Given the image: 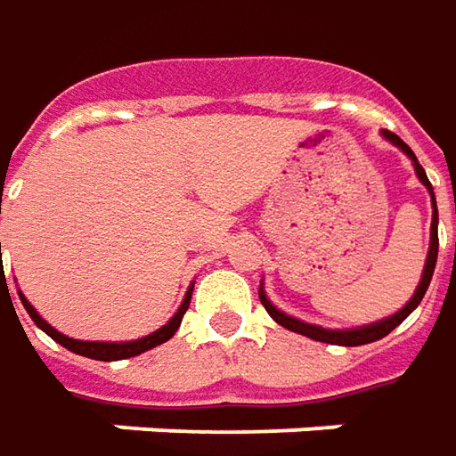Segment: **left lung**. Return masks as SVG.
I'll list each match as a JSON object with an SVG mask.
<instances>
[{"label":"left lung","mask_w":456,"mask_h":456,"mask_svg":"<svg viewBox=\"0 0 456 456\" xmlns=\"http://www.w3.org/2000/svg\"><path fill=\"white\" fill-rule=\"evenodd\" d=\"M382 137L389 142V144H395L397 150H402L407 157L411 159V167H414V172H417V179L422 182L427 191H429V197H432V227H429V249H427V259H424V269H422V280L417 284V289L410 297V302L402 306L399 312L395 314H389V317L377 319V322H371V324H362V327H349V330H327V327H319V324H309V322H302V319L292 317V314H287V312H281L277 306L269 302L267 292H265V281H262V287H259V299H262V305L267 309V314L277 324H281L284 330H289V332L297 334H305L309 339H314V342H324V345H339V346H359V345H370V342H377V339H382L387 334L392 332L395 327H399L404 319L410 317L411 312L419 306L422 302L424 292H427V287H429V281H432V274H435L436 267V252H439V237H436V224H439V212H436V200H435V189L429 184V179H427V172L422 169V164L419 159L414 157V151L402 142V139L395 134V132H387L382 129Z\"/></svg>","instance_id":"left-lung-1"}]
</instances>
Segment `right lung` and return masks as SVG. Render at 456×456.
Returning <instances> with one entry per match:
<instances>
[{"mask_svg":"<svg viewBox=\"0 0 456 456\" xmlns=\"http://www.w3.org/2000/svg\"><path fill=\"white\" fill-rule=\"evenodd\" d=\"M0 256H2V244H0ZM191 289H194V284H189L187 294H184V299H182V305L179 309L175 312V317L169 319L164 327H159L157 332L147 334V337H139V339H129V342H86V339H72V337H67V334L57 332L46 319H42V314L29 305V299L24 297V294L17 289L20 294L21 305L24 309L29 312V317L32 322L42 330L45 334H49L57 345L67 346L69 352L74 354H82V357H89V359H99V362H117V359H129V357H137L142 352H147V349H154L157 345H164L167 339H172L175 332L179 330V324H182V317H184V312H187L189 306V299H191Z\"/></svg>","mask_w":456,"mask_h":456,"instance_id":"add662e5","label":"right lung"}]
</instances>
